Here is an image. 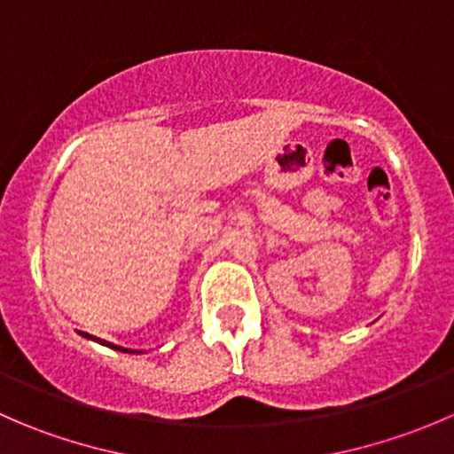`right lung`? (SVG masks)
I'll return each instance as SVG.
<instances>
[{"mask_svg": "<svg viewBox=\"0 0 454 454\" xmlns=\"http://www.w3.org/2000/svg\"><path fill=\"white\" fill-rule=\"evenodd\" d=\"M85 336H87V338H91V336H90V333H85ZM94 340H98V338H94ZM98 342H103V345L112 347V349H116V351H125V354H127V351H129V354H131V349H125V347H116V345H109V342H105V340H98Z\"/></svg>", "mask_w": 454, "mask_h": 454, "instance_id": "add662e5", "label": "right lung"}]
</instances>
